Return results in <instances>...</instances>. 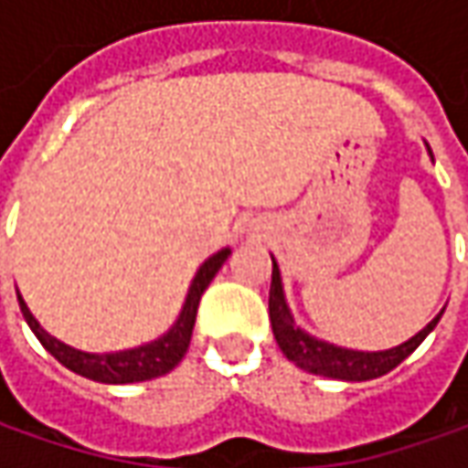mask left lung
<instances>
[{
    "label": "left lung",
    "mask_w": 468,
    "mask_h": 468,
    "mask_svg": "<svg viewBox=\"0 0 468 468\" xmlns=\"http://www.w3.org/2000/svg\"><path fill=\"white\" fill-rule=\"evenodd\" d=\"M427 154L432 155L430 145ZM273 261V276H271V294H268V313H271V325H273V335L281 351L286 354L289 362H294L297 367L307 369L313 375H325V378H335V380H349V383H362V380H372L380 378L393 367H399L411 351L422 344L430 333L435 331L438 320L442 317L445 310L435 314L422 331L414 333L409 341L393 346V349L383 351H359L346 349V346H335L331 341H323L304 328H299L294 314L289 310V302L283 294V281H281V271L276 258Z\"/></svg>",
    "instance_id": "8db88e82"
}]
</instances>
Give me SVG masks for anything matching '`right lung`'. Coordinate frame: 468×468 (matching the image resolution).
Masks as SVG:
<instances>
[{"instance_id": "right-lung-1", "label": "right lung", "mask_w": 468, "mask_h": 468, "mask_svg": "<svg viewBox=\"0 0 468 468\" xmlns=\"http://www.w3.org/2000/svg\"><path fill=\"white\" fill-rule=\"evenodd\" d=\"M231 255V250L224 247L218 250L216 255H210L195 273V279L189 283L187 297L185 304L179 310V317L174 320L169 331L164 335H158L155 341L148 344H140L135 349H122V351H106V354H93V351H82L69 346L59 341L57 335L46 333L41 328V323L33 317V313L27 310L26 299L17 294L20 302V310L23 317L30 325V331L36 333V338L44 344V349L62 362L64 367L78 372L88 380H96V383H109V386H124V383H143V380H154L161 378L182 362V356L187 354L189 338H192V328H195V314H197V304L200 297L207 289V283L213 281V276L221 271V265L226 258Z\"/></svg>"}]
</instances>
